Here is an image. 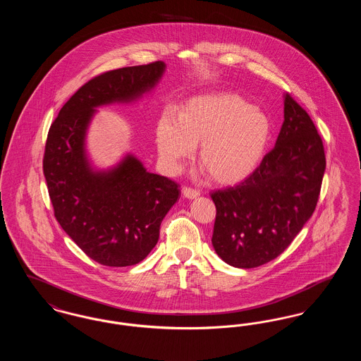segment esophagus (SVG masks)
I'll return each instance as SVG.
<instances>
[{
  "instance_id": "1",
  "label": "esophagus",
  "mask_w": 361,
  "mask_h": 361,
  "mask_svg": "<svg viewBox=\"0 0 361 361\" xmlns=\"http://www.w3.org/2000/svg\"><path fill=\"white\" fill-rule=\"evenodd\" d=\"M183 195L188 199H196L200 196V192L197 189L189 188V187H183Z\"/></svg>"
}]
</instances>
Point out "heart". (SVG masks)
I'll return each mask as SVG.
<instances>
[{
  "label": "heart",
  "instance_id": "1",
  "mask_svg": "<svg viewBox=\"0 0 361 361\" xmlns=\"http://www.w3.org/2000/svg\"><path fill=\"white\" fill-rule=\"evenodd\" d=\"M271 134L269 118L230 93L193 97L181 114L166 108L157 123L159 158L168 172H178L200 142L202 164L222 184L238 183L257 169Z\"/></svg>",
  "mask_w": 361,
  "mask_h": 361
}]
</instances>
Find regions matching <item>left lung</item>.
Returning <instances> with one entry per match:
<instances>
[{
    "mask_svg": "<svg viewBox=\"0 0 361 361\" xmlns=\"http://www.w3.org/2000/svg\"><path fill=\"white\" fill-rule=\"evenodd\" d=\"M326 168L324 143L309 114L288 93L275 147L235 187L211 193L212 246L231 267L249 269L280 256L315 209Z\"/></svg>",
    "mask_w": 361,
    "mask_h": 361,
    "instance_id": "obj_1",
    "label": "left lung"
}]
</instances>
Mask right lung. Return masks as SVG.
<instances>
[{
    "label": "right lung",
    "instance_id": "right-lung-1",
    "mask_svg": "<svg viewBox=\"0 0 361 361\" xmlns=\"http://www.w3.org/2000/svg\"><path fill=\"white\" fill-rule=\"evenodd\" d=\"M161 61L103 73L81 86L50 127L43 173L54 215L87 257L105 267L135 265L157 245L159 226L180 196L178 184L146 171L135 155L97 171L86 154L96 108L133 103L154 89Z\"/></svg>",
    "mask_w": 361,
    "mask_h": 361
}]
</instances>
